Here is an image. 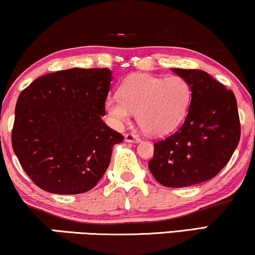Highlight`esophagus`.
<instances>
[{
    "label": "esophagus",
    "mask_w": 255,
    "mask_h": 255,
    "mask_svg": "<svg viewBox=\"0 0 255 255\" xmlns=\"http://www.w3.org/2000/svg\"><path fill=\"white\" fill-rule=\"evenodd\" d=\"M139 136L136 134H132V132H128V134L125 135V141L129 142V143H134V142H139Z\"/></svg>",
    "instance_id": "obj_1"
}]
</instances>
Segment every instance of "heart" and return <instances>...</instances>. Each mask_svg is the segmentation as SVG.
<instances>
[{"label":"heart","instance_id":"obj_1","mask_svg":"<svg viewBox=\"0 0 255 255\" xmlns=\"http://www.w3.org/2000/svg\"><path fill=\"white\" fill-rule=\"evenodd\" d=\"M119 96H109L105 110L111 123L123 126L136 112L143 130L151 135H165L174 130L187 113L192 98L191 85L184 77L166 78L148 74H134L125 78Z\"/></svg>","mask_w":255,"mask_h":255}]
</instances>
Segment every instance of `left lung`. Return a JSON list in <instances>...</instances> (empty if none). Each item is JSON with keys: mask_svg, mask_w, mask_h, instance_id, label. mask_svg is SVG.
<instances>
[{"mask_svg": "<svg viewBox=\"0 0 255 255\" xmlns=\"http://www.w3.org/2000/svg\"><path fill=\"white\" fill-rule=\"evenodd\" d=\"M191 85L185 123L153 144L148 164L153 178L179 188L210 180L229 163L240 139L237 100L231 90L199 69H172Z\"/></svg>", "mask_w": 255, "mask_h": 255, "instance_id": "1", "label": "left lung"}]
</instances>
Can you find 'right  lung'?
Returning a JSON list of instances; mask_svg holds the SVG:
<instances>
[{
	"mask_svg": "<svg viewBox=\"0 0 255 255\" xmlns=\"http://www.w3.org/2000/svg\"><path fill=\"white\" fill-rule=\"evenodd\" d=\"M112 73L71 68L37 78L20 92L11 142L39 188L81 194L98 184L124 136L104 123Z\"/></svg>",
	"mask_w": 255,
	"mask_h": 255,
	"instance_id": "1",
	"label": "right lung"
}]
</instances>
